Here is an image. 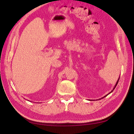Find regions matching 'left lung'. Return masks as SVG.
<instances>
[{"label":"left lung","instance_id":"left-lung-1","mask_svg":"<svg viewBox=\"0 0 134 134\" xmlns=\"http://www.w3.org/2000/svg\"><path fill=\"white\" fill-rule=\"evenodd\" d=\"M119 79H120V76H119V79H118V81H117V82H116V85H115V87H113V90H112V91H111V92H109V93H108V94H107L106 95V96H105L104 97H102L101 98H104V97H106V96H107L108 94H109L110 93H112V92H113V90H114L115 89V87H116V86H117V85H118V82H119ZM99 99H101V98H99ZM96 100H97V99H96Z\"/></svg>","mask_w":134,"mask_h":134}]
</instances>
